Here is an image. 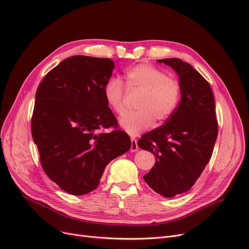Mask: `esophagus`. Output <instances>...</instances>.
Here are the masks:
<instances>
[{
  "instance_id": "esophagus-1",
  "label": "esophagus",
  "mask_w": 249,
  "mask_h": 249,
  "mask_svg": "<svg viewBox=\"0 0 249 249\" xmlns=\"http://www.w3.org/2000/svg\"><path fill=\"white\" fill-rule=\"evenodd\" d=\"M131 152H136L138 150V143L135 138L132 137L131 138V148H130Z\"/></svg>"
}]
</instances>
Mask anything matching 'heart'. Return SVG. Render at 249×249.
<instances>
[{"mask_svg": "<svg viewBox=\"0 0 249 249\" xmlns=\"http://www.w3.org/2000/svg\"><path fill=\"white\" fill-rule=\"evenodd\" d=\"M128 92L141 93L138 111L124 114L119 119L121 127L131 135L150 128L154 122L168 119L176 110L181 95L180 83L164 71L148 64H138L125 71ZM103 94L107 105L116 113L125 111V89L118 78H110L104 85Z\"/></svg>", "mask_w": 249, "mask_h": 249, "instance_id": "b5f03b06", "label": "heart"}]
</instances>
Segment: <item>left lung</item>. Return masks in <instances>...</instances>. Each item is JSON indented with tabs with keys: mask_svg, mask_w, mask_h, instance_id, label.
I'll return each mask as SVG.
<instances>
[{
	"mask_svg": "<svg viewBox=\"0 0 249 249\" xmlns=\"http://www.w3.org/2000/svg\"><path fill=\"white\" fill-rule=\"evenodd\" d=\"M178 75L181 100L164 125L148 132L138 146L154 154L156 162L144 180L164 197L188 191L209 162L217 138L215 102L208 82L178 58L157 60Z\"/></svg>",
	"mask_w": 249,
	"mask_h": 249,
	"instance_id": "left-lung-1",
	"label": "left lung"
}]
</instances>
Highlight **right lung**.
Listing matches in <instances>:
<instances>
[{
    "instance_id": "right-lung-1",
    "label": "right lung",
    "mask_w": 249,
    "mask_h": 249,
    "mask_svg": "<svg viewBox=\"0 0 249 249\" xmlns=\"http://www.w3.org/2000/svg\"><path fill=\"white\" fill-rule=\"evenodd\" d=\"M113 69L108 58L73 56L50 71L37 89L33 140L45 173L72 195L96 189L109 162L131 147L124 131L98 133L117 124L103 94Z\"/></svg>"
}]
</instances>
